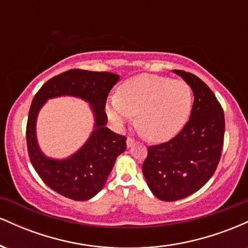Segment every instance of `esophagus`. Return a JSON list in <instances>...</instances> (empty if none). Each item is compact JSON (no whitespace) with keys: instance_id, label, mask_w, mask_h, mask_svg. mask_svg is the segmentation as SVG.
<instances>
[{"instance_id":"1","label":"esophagus","mask_w":248,"mask_h":248,"mask_svg":"<svg viewBox=\"0 0 248 248\" xmlns=\"http://www.w3.org/2000/svg\"><path fill=\"white\" fill-rule=\"evenodd\" d=\"M126 142H127V147H128V148L133 147L134 144H135V141H134L132 138H127V141H126Z\"/></svg>"}]
</instances>
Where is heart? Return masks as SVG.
Segmentation results:
<instances>
[{
  "label": "heart",
  "instance_id": "obj_1",
  "mask_svg": "<svg viewBox=\"0 0 248 248\" xmlns=\"http://www.w3.org/2000/svg\"><path fill=\"white\" fill-rule=\"evenodd\" d=\"M193 93L184 80L140 75L121 85L107 112L110 120L122 126L138 113L141 134L154 141H166L181 132L192 109Z\"/></svg>",
  "mask_w": 248,
  "mask_h": 248
}]
</instances>
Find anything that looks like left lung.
Here are the masks:
<instances>
[{
  "label": "left lung",
  "mask_w": 248,
  "mask_h": 248,
  "mask_svg": "<svg viewBox=\"0 0 248 248\" xmlns=\"http://www.w3.org/2000/svg\"><path fill=\"white\" fill-rule=\"evenodd\" d=\"M173 72L192 88L190 119L171 140L149 146L142 166L149 189L166 202L186 198L205 186L220 160L225 133L224 110L209 86L192 73Z\"/></svg>",
  "instance_id": "1"
}]
</instances>
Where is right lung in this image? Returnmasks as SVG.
Returning <instances> with one entry per match:
<instances>
[{
	"mask_svg": "<svg viewBox=\"0 0 248 248\" xmlns=\"http://www.w3.org/2000/svg\"><path fill=\"white\" fill-rule=\"evenodd\" d=\"M120 76L110 72L70 70L47 80L36 93L27 124L28 153L42 181L53 191L73 201H87L101 191L115 160L126 150V136L106 127L105 112L109 91ZM62 95L80 97L90 102L95 115V129L87 143L72 156L55 160L39 149L35 138V121L39 110L49 98Z\"/></svg>",
	"mask_w": 248,
	"mask_h": 248,
	"instance_id": "right-lung-1",
	"label": "right lung"
}]
</instances>
